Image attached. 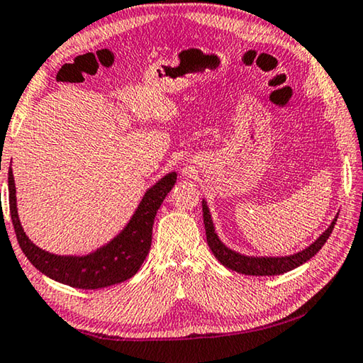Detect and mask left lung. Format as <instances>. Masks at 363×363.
Masks as SVG:
<instances>
[{
    "label": "left lung",
    "mask_w": 363,
    "mask_h": 363,
    "mask_svg": "<svg viewBox=\"0 0 363 363\" xmlns=\"http://www.w3.org/2000/svg\"><path fill=\"white\" fill-rule=\"evenodd\" d=\"M202 213H204V225H206V234H207V244L211 247L212 253L218 262L236 272H240V274H247V276H277V274H284V272H289L291 269L298 268V266L306 263L308 259L313 258L317 252H319L323 244L327 242V239L332 234L336 218L332 221L325 233H322L319 239L315 242L311 244L308 249H304L301 252L295 253V255L290 257H245L240 255V253L234 252L231 249L221 242L218 239L217 233H215V228L211 218V212H208L207 204L202 201Z\"/></svg>",
    "instance_id": "8db88e82"
}]
</instances>
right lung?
Listing matches in <instances>:
<instances>
[{
	"instance_id": "obj_1",
	"label": "right lung",
	"mask_w": 363,
	"mask_h": 363,
	"mask_svg": "<svg viewBox=\"0 0 363 363\" xmlns=\"http://www.w3.org/2000/svg\"><path fill=\"white\" fill-rule=\"evenodd\" d=\"M175 182L177 174L172 172L151 186L129 223L110 244L86 257H60L41 250L23 233L17 215L14 175L9 169V211L18 245L36 269L69 287L95 290L124 282L135 274L148 255L156 212Z\"/></svg>"
}]
</instances>
